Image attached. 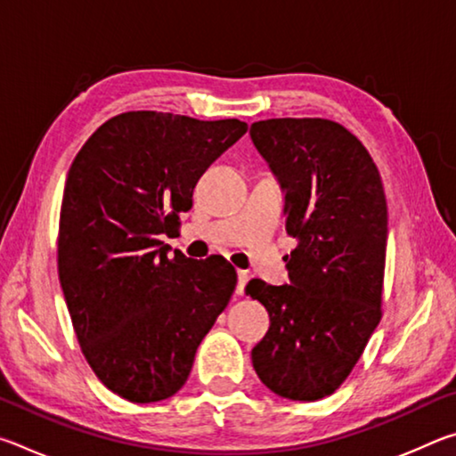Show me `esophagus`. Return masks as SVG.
Returning a JSON list of instances; mask_svg holds the SVG:
<instances>
[{
  "instance_id": "34e87169",
  "label": "esophagus",
  "mask_w": 456,
  "mask_h": 456,
  "mask_svg": "<svg viewBox=\"0 0 456 456\" xmlns=\"http://www.w3.org/2000/svg\"><path fill=\"white\" fill-rule=\"evenodd\" d=\"M247 281H249V273H247V272H237V296H243Z\"/></svg>"
}]
</instances>
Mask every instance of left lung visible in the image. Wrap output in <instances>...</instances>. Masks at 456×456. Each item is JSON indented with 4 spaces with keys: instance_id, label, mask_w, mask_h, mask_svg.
Listing matches in <instances>:
<instances>
[{
    "instance_id": "left-lung-1",
    "label": "left lung",
    "mask_w": 456,
    "mask_h": 456,
    "mask_svg": "<svg viewBox=\"0 0 456 456\" xmlns=\"http://www.w3.org/2000/svg\"><path fill=\"white\" fill-rule=\"evenodd\" d=\"M285 192L291 285L247 283L269 326L253 368L289 400L326 398L356 366L382 318L388 211L380 173L348 128L328 118H269L251 125Z\"/></svg>"
}]
</instances>
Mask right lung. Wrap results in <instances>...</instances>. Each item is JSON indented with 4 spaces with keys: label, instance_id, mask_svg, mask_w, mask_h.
I'll list each match as a JSON object with an SVG mask.
<instances>
[{
    "label": "right lung",
    "instance_id": "obj_1",
    "mask_svg": "<svg viewBox=\"0 0 456 456\" xmlns=\"http://www.w3.org/2000/svg\"><path fill=\"white\" fill-rule=\"evenodd\" d=\"M247 133L237 118L133 110L92 134L68 171L58 275L84 358L128 403L179 392L237 285L223 257H184L181 225L207 168Z\"/></svg>",
    "mask_w": 456,
    "mask_h": 456
}]
</instances>
